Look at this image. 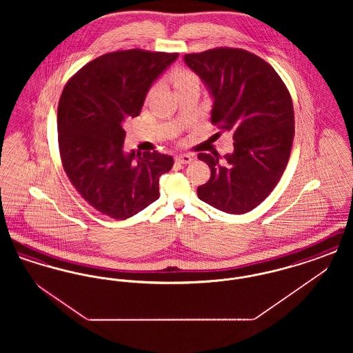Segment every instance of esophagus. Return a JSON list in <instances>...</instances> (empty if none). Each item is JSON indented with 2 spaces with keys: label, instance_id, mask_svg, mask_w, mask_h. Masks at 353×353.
Returning <instances> with one entry per match:
<instances>
[{
  "label": "esophagus",
  "instance_id": "esophagus-1",
  "mask_svg": "<svg viewBox=\"0 0 353 353\" xmlns=\"http://www.w3.org/2000/svg\"><path fill=\"white\" fill-rule=\"evenodd\" d=\"M193 160V157L190 154H179L176 156V163L179 164H189Z\"/></svg>",
  "mask_w": 353,
  "mask_h": 353
}]
</instances>
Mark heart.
<instances>
[{
  "label": "heart",
  "mask_w": 353,
  "mask_h": 353,
  "mask_svg": "<svg viewBox=\"0 0 353 353\" xmlns=\"http://www.w3.org/2000/svg\"><path fill=\"white\" fill-rule=\"evenodd\" d=\"M199 83H200L199 78H197L194 74L189 72V71H184V70H183V71H176V72L173 74V84H174L176 90H179V88H181V87H185V85Z\"/></svg>",
  "instance_id": "obj_1"
}]
</instances>
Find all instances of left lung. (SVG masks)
<instances>
[{
	"instance_id": "8db88e82",
	"label": "left lung",
	"mask_w": 353,
	"mask_h": 353,
	"mask_svg": "<svg viewBox=\"0 0 353 353\" xmlns=\"http://www.w3.org/2000/svg\"><path fill=\"white\" fill-rule=\"evenodd\" d=\"M212 97V123L233 134L234 151L200 153L210 179L200 200L229 214H243L263 201L281 180L295 134L294 107L276 71L249 51L213 49L185 54Z\"/></svg>"
}]
</instances>
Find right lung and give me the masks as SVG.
<instances>
[{"instance_id": "add662e5", "label": "right lung", "mask_w": 353, "mask_h": 353, "mask_svg": "<svg viewBox=\"0 0 353 353\" xmlns=\"http://www.w3.org/2000/svg\"><path fill=\"white\" fill-rule=\"evenodd\" d=\"M179 54L117 51L81 68L58 105V141L71 184L98 212L130 219L160 197V176L173 157L124 151L123 124L139 117L145 97Z\"/></svg>"}]
</instances>
